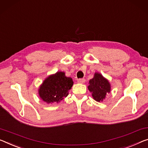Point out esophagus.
Returning a JSON list of instances; mask_svg holds the SVG:
<instances>
[{
    "label": "esophagus",
    "instance_id": "obj_1",
    "mask_svg": "<svg viewBox=\"0 0 148 148\" xmlns=\"http://www.w3.org/2000/svg\"><path fill=\"white\" fill-rule=\"evenodd\" d=\"M77 82H78L79 83H81V84H83L85 83V79H79L77 80Z\"/></svg>",
    "mask_w": 148,
    "mask_h": 148
}]
</instances>
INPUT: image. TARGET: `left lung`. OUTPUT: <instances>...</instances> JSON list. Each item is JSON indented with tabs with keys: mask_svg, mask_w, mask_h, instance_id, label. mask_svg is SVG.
Listing matches in <instances>:
<instances>
[{
	"mask_svg": "<svg viewBox=\"0 0 148 148\" xmlns=\"http://www.w3.org/2000/svg\"><path fill=\"white\" fill-rule=\"evenodd\" d=\"M88 89L92 92L95 101L102 102L106 98V95L110 92V84L101 73H95L94 77L89 81Z\"/></svg>",
	"mask_w": 148,
	"mask_h": 148,
	"instance_id": "8db88e82",
	"label": "left lung"
}]
</instances>
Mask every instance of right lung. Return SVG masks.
<instances>
[{
  "label": "right lung",
  "instance_id": "right-lung-1",
  "mask_svg": "<svg viewBox=\"0 0 148 148\" xmlns=\"http://www.w3.org/2000/svg\"><path fill=\"white\" fill-rule=\"evenodd\" d=\"M73 85V81L71 77L65 76L64 72L58 71L45 79L38 93L42 101L47 104L59 103L67 97Z\"/></svg>",
  "mask_w": 148,
  "mask_h": 148
}]
</instances>
